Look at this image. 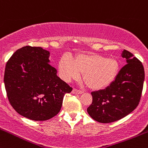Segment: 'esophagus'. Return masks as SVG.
Segmentation results:
<instances>
[{
  "label": "esophagus",
  "mask_w": 148,
  "mask_h": 148,
  "mask_svg": "<svg viewBox=\"0 0 148 148\" xmlns=\"http://www.w3.org/2000/svg\"><path fill=\"white\" fill-rule=\"evenodd\" d=\"M73 94H82V91L80 90H78L77 88H74L72 90Z\"/></svg>",
  "instance_id": "1"
}]
</instances>
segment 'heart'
I'll use <instances>...</instances> for the list:
<instances>
[{
	"mask_svg": "<svg viewBox=\"0 0 148 148\" xmlns=\"http://www.w3.org/2000/svg\"><path fill=\"white\" fill-rule=\"evenodd\" d=\"M59 74L63 80L69 82L83 79L93 89H101L110 85L115 79L118 71V63L112 58H106L97 54H82L73 60L65 55L58 63Z\"/></svg>",
	"mask_w": 148,
	"mask_h": 148,
	"instance_id": "b5f03b06",
	"label": "heart"
}]
</instances>
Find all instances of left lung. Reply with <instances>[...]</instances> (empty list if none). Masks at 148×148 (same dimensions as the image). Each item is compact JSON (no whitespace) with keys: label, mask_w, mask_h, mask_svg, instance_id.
Masks as SVG:
<instances>
[{"label":"left lung","mask_w":148,"mask_h":148,"mask_svg":"<svg viewBox=\"0 0 148 148\" xmlns=\"http://www.w3.org/2000/svg\"><path fill=\"white\" fill-rule=\"evenodd\" d=\"M122 57L126 59L127 64L120 70L115 79L105 89L91 93L93 101L87 111L97 122L119 121L133 112L140 101L145 80L143 63L125 49Z\"/></svg>","instance_id":"left-lung-1"}]
</instances>
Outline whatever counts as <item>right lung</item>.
<instances>
[{
	"label": "right lung",
	"mask_w": 148,
	"mask_h": 148,
	"mask_svg": "<svg viewBox=\"0 0 148 148\" xmlns=\"http://www.w3.org/2000/svg\"><path fill=\"white\" fill-rule=\"evenodd\" d=\"M49 52L39 47L17 49L6 63L4 85L15 111L28 119L47 121L60 112L72 88L57 76L49 64Z\"/></svg>",
	"instance_id": "obj_1"
}]
</instances>
